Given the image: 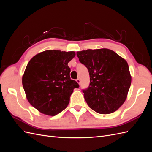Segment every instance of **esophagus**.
Returning <instances> with one entry per match:
<instances>
[{
    "label": "esophagus",
    "mask_w": 152,
    "mask_h": 152,
    "mask_svg": "<svg viewBox=\"0 0 152 152\" xmlns=\"http://www.w3.org/2000/svg\"><path fill=\"white\" fill-rule=\"evenodd\" d=\"M76 81H77V82L79 84H80V79H79V78H78V79L76 80Z\"/></svg>",
    "instance_id": "34e87169"
}]
</instances>
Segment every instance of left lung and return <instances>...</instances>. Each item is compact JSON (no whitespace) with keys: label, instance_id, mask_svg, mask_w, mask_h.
<instances>
[{"label":"left lung","instance_id":"8db88e82","mask_svg":"<svg viewBox=\"0 0 152 152\" xmlns=\"http://www.w3.org/2000/svg\"><path fill=\"white\" fill-rule=\"evenodd\" d=\"M77 56L89 73V86L82 90L87 104L100 114L115 112L126 101L131 84L127 61L108 49L82 50Z\"/></svg>","mask_w":152,"mask_h":152}]
</instances>
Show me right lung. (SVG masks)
I'll return each instance as SVG.
<instances>
[{
	"label": "right lung",
	"instance_id": "1",
	"mask_svg": "<svg viewBox=\"0 0 152 152\" xmlns=\"http://www.w3.org/2000/svg\"><path fill=\"white\" fill-rule=\"evenodd\" d=\"M74 51L47 50L32 58L22 78L26 98L44 114L54 116L65 110L75 88L79 87L70 77L68 62Z\"/></svg>",
	"mask_w": 152,
	"mask_h": 152
}]
</instances>
